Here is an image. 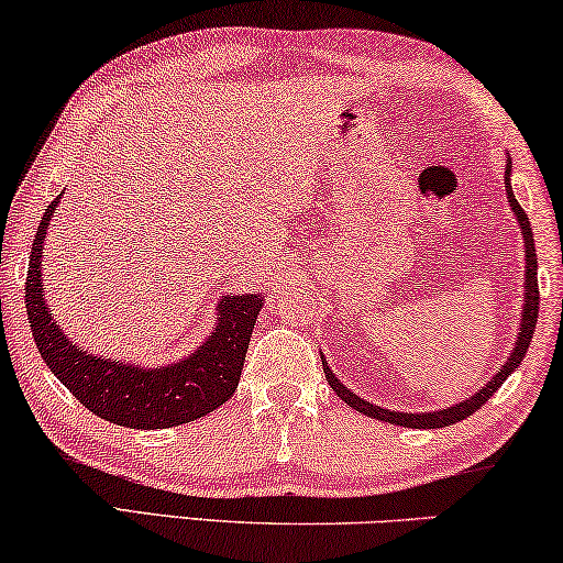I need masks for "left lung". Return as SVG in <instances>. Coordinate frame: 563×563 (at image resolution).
Returning <instances> with one entry per match:
<instances>
[{
  "instance_id": "obj_1",
  "label": "left lung",
  "mask_w": 563,
  "mask_h": 563,
  "mask_svg": "<svg viewBox=\"0 0 563 563\" xmlns=\"http://www.w3.org/2000/svg\"><path fill=\"white\" fill-rule=\"evenodd\" d=\"M510 176V168H507V174ZM507 181V202H510L512 212L518 214V222L522 228V241H526V307H522V322H520V335H518V343H515V351L510 353V358H507V364L499 368V374L492 379L487 387L476 391L474 397H468L466 402H459L456 407H449V410H438V412H428V415H407V412H391V410H382V407H376L372 402H364V399L353 395L341 384V379L330 372L325 361H322V368H325V379L330 387L338 397L343 399L345 405H351L353 410L368 415V418H376V420H384V422H391V426H402V428H445V426H453V422H461L468 415H474L476 410H482V405H487V399L495 395V391L503 387L507 376H510L515 368L520 366L522 356H526L530 341H533V330H536V322H538V302H541V295H538V258H536V243H533V230H530V222H528V214L522 207L518 205V199L510 191V179Z\"/></svg>"
}]
</instances>
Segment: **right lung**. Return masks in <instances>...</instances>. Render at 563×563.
<instances>
[{
  "label": "right lung",
  "mask_w": 563,
  "mask_h": 563,
  "mask_svg": "<svg viewBox=\"0 0 563 563\" xmlns=\"http://www.w3.org/2000/svg\"><path fill=\"white\" fill-rule=\"evenodd\" d=\"M58 199L51 202L35 230L25 276L30 330H33L37 351L51 372L58 376V382L87 410L125 428L153 430L184 426L225 405L241 379L253 325L264 307L261 295L222 299L214 333L195 356L179 364L166 368H135L120 361L87 356L60 333L43 299L41 253Z\"/></svg>",
  "instance_id": "obj_1"
}]
</instances>
